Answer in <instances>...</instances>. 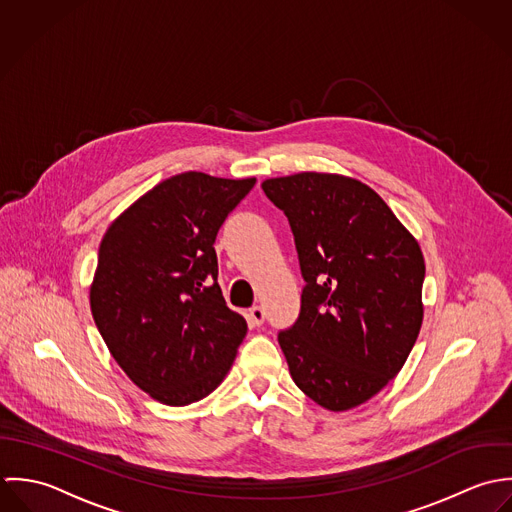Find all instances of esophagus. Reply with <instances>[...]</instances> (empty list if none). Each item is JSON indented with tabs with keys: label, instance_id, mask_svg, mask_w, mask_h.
<instances>
[{
	"label": "esophagus",
	"instance_id": "1",
	"mask_svg": "<svg viewBox=\"0 0 512 512\" xmlns=\"http://www.w3.org/2000/svg\"><path fill=\"white\" fill-rule=\"evenodd\" d=\"M247 316H249V322H251L253 326H261V324L265 322V310L261 307L249 308Z\"/></svg>",
	"mask_w": 512,
	"mask_h": 512
}]
</instances>
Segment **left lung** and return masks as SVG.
<instances>
[{"mask_svg": "<svg viewBox=\"0 0 512 512\" xmlns=\"http://www.w3.org/2000/svg\"><path fill=\"white\" fill-rule=\"evenodd\" d=\"M261 188L291 223L305 279L299 318L279 332L289 372L318 406L356 408L396 378L417 340L421 249L354 178L301 172Z\"/></svg>", "mask_w": 512, "mask_h": 512, "instance_id": "left-lung-1", "label": "left lung"}]
</instances>
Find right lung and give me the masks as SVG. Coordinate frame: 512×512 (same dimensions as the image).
<instances>
[{"label":"right lung","mask_w":512,"mask_h":512,"mask_svg":"<svg viewBox=\"0 0 512 512\" xmlns=\"http://www.w3.org/2000/svg\"><path fill=\"white\" fill-rule=\"evenodd\" d=\"M255 182L172 176L104 233L91 285L95 324L126 376L166 406L211 394L247 334L217 285L213 243Z\"/></svg>","instance_id":"add662e5"}]
</instances>
